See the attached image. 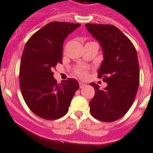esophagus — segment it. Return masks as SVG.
<instances>
[{
    "instance_id": "34e87169",
    "label": "esophagus",
    "mask_w": 153,
    "mask_h": 153,
    "mask_svg": "<svg viewBox=\"0 0 153 153\" xmlns=\"http://www.w3.org/2000/svg\"><path fill=\"white\" fill-rule=\"evenodd\" d=\"M85 86V84L83 82H79V87L80 88H83Z\"/></svg>"
}]
</instances>
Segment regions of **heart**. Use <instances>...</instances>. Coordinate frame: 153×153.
Returning a JSON list of instances; mask_svg holds the SVG:
<instances>
[{
  "mask_svg": "<svg viewBox=\"0 0 153 153\" xmlns=\"http://www.w3.org/2000/svg\"><path fill=\"white\" fill-rule=\"evenodd\" d=\"M74 74L81 79H85L87 76V69L85 68H78L74 70Z\"/></svg>",
  "mask_w": 153,
  "mask_h": 153,
  "instance_id": "heart-1",
  "label": "heart"
}]
</instances>
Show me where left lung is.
<instances>
[{"label":"left lung","mask_w":153,"mask_h":153,"mask_svg":"<svg viewBox=\"0 0 153 153\" xmlns=\"http://www.w3.org/2000/svg\"><path fill=\"white\" fill-rule=\"evenodd\" d=\"M85 27L102 46L105 59L97 77L108 84L104 89L90 84L95 89L89 102L90 112L100 121L114 122L128 111L137 95L140 81L137 51L131 41L113 25L87 23Z\"/></svg>","instance_id":"obj_1"}]
</instances>
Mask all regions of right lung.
<instances>
[{"label": "right lung", "instance_id": "right-lung-1", "mask_svg": "<svg viewBox=\"0 0 153 153\" xmlns=\"http://www.w3.org/2000/svg\"><path fill=\"white\" fill-rule=\"evenodd\" d=\"M79 23L51 22L34 33L26 43L19 68L23 97L32 112L47 120L63 117L79 89L75 79L58 84L53 70L62 64L63 43Z\"/></svg>", "mask_w": 153, "mask_h": 153}]
</instances>
